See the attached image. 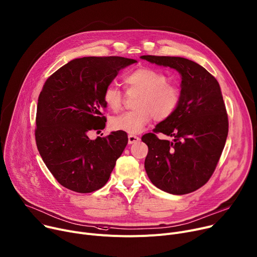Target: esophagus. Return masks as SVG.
I'll return each mask as SVG.
<instances>
[{
  "mask_svg": "<svg viewBox=\"0 0 257 257\" xmlns=\"http://www.w3.org/2000/svg\"><path fill=\"white\" fill-rule=\"evenodd\" d=\"M127 138H128V144H135L140 141V138L135 135H128Z\"/></svg>",
  "mask_w": 257,
  "mask_h": 257,
  "instance_id": "1",
  "label": "esophagus"
}]
</instances>
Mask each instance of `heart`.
<instances>
[{
  "label": "heart",
  "mask_w": 257,
  "mask_h": 257,
  "mask_svg": "<svg viewBox=\"0 0 257 257\" xmlns=\"http://www.w3.org/2000/svg\"><path fill=\"white\" fill-rule=\"evenodd\" d=\"M127 96H138L136 110L113 117L110 127L113 131L130 135L141 133L151 118L163 121L170 118L178 109L181 102V89L172 82L168 76L151 68H139L124 76ZM103 100L107 107L119 111L124 103V95L114 84L106 86Z\"/></svg>",
  "instance_id": "1"
}]
</instances>
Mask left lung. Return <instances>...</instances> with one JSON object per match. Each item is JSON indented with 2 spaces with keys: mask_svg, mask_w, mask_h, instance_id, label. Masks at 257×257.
<instances>
[{
  "mask_svg": "<svg viewBox=\"0 0 257 257\" xmlns=\"http://www.w3.org/2000/svg\"><path fill=\"white\" fill-rule=\"evenodd\" d=\"M182 76L181 102L142 141L148 146L145 170L150 181L172 194H186L205 185L219 162L228 134V118L220 86L205 68L179 56L142 55ZM162 132L173 142L161 141Z\"/></svg>",
  "mask_w": 257,
  "mask_h": 257,
  "instance_id": "obj_1",
  "label": "left lung"
}]
</instances>
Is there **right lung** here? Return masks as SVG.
Listing matches in <instances>:
<instances>
[{"mask_svg":"<svg viewBox=\"0 0 257 257\" xmlns=\"http://www.w3.org/2000/svg\"><path fill=\"white\" fill-rule=\"evenodd\" d=\"M136 63L121 56L75 58L47 78L38 98L35 138L57 182L79 193L102 188L127 144L124 132L90 140L104 130L103 92L119 70Z\"/></svg>","mask_w":257,"mask_h":257,"instance_id":"add662e5","label":"right lung"}]
</instances>
